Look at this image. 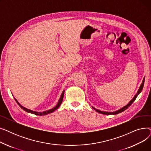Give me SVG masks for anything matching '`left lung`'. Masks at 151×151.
Wrapping results in <instances>:
<instances>
[{
  "mask_svg": "<svg viewBox=\"0 0 151 151\" xmlns=\"http://www.w3.org/2000/svg\"><path fill=\"white\" fill-rule=\"evenodd\" d=\"M145 78H144V79H143V80H142V83H141V86H140V87H139V89H138V92H137V94L135 95V96H134V97L133 98V99L129 103V104L127 105L126 106H124L123 108H122L121 109H119V110H117V111H114V112H106V111H100V110H99V109H96L95 108H93V106H92V108L93 109H94L97 112H98V113H100V114H106V115H111V114H113V115H114V114H119V113H122V111H125V109H127L134 102V101L135 100V99H137V97H138V95L139 94V93L141 92V91L142 90V88H143V86H144V83H145Z\"/></svg>",
  "mask_w": 151,
  "mask_h": 151,
  "instance_id": "left-lung-1",
  "label": "left lung"
}]
</instances>
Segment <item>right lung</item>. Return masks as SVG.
<instances>
[{
  "label": "right lung",
  "mask_w": 151,
  "mask_h": 151,
  "mask_svg": "<svg viewBox=\"0 0 151 151\" xmlns=\"http://www.w3.org/2000/svg\"><path fill=\"white\" fill-rule=\"evenodd\" d=\"M64 92H65V91H63L62 92V94H61V96H60V99H59V101H58V104H57L56 106H55V107H54L53 108L51 109H49V110H47V111H43V112H37V111H32V110H30V109H27V108H24V107H23L22 105H21L17 101V99H14V100H16V101H17V104L19 105V106H20L23 110L26 111V112L30 113H32V114H35V115L44 116V115H46V114H50V113H52L53 111H54L55 110H56V109L60 106V105H61L62 102V100H63V95H64Z\"/></svg>",
  "instance_id": "obj_1"
}]
</instances>
